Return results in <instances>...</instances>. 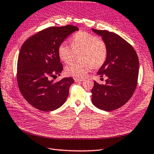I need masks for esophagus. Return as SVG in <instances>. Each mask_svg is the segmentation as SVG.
Instances as JSON below:
<instances>
[{"label": "esophagus", "mask_w": 154, "mask_h": 154, "mask_svg": "<svg viewBox=\"0 0 154 154\" xmlns=\"http://www.w3.org/2000/svg\"><path fill=\"white\" fill-rule=\"evenodd\" d=\"M83 78H75L74 80L75 81V82H82V81H83Z\"/></svg>", "instance_id": "1"}]
</instances>
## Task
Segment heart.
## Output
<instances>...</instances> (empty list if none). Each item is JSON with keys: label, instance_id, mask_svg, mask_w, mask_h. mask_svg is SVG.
I'll return each mask as SVG.
<instances>
[{"label": "heart", "instance_id": "obj_1", "mask_svg": "<svg viewBox=\"0 0 154 154\" xmlns=\"http://www.w3.org/2000/svg\"><path fill=\"white\" fill-rule=\"evenodd\" d=\"M72 46L64 42L58 47V55L64 63H69L79 54L81 62L66 66L65 72L74 77H84L92 68H99L107 58L108 48L105 42L91 33L81 32L73 36Z\"/></svg>", "mask_w": 154, "mask_h": 154}]
</instances>
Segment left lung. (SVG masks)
<instances>
[{"instance_id": "8db88e82", "label": "left lung", "mask_w": 154, "mask_h": 154, "mask_svg": "<svg viewBox=\"0 0 154 154\" xmlns=\"http://www.w3.org/2000/svg\"><path fill=\"white\" fill-rule=\"evenodd\" d=\"M102 36L108 48L107 58L97 75L106 76V84L94 81L91 101L97 108L112 111L121 108L132 97L139 75V58L133 47L118 34L92 29Z\"/></svg>"}]
</instances>
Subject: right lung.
Returning a JSON list of instances; mask_svg holds the SVG:
<instances>
[{
    "instance_id": "obj_1",
    "label": "right lung",
    "mask_w": 154,
    "mask_h": 154,
    "mask_svg": "<svg viewBox=\"0 0 154 154\" xmlns=\"http://www.w3.org/2000/svg\"><path fill=\"white\" fill-rule=\"evenodd\" d=\"M79 29L68 25L50 27L32 35L21 46L17 60V79L22 96L33 107L43 112L60 108L65 102L71 77L54 82L63 69L58 47L68 36Z\"/></svg>"
}]
</instances>
